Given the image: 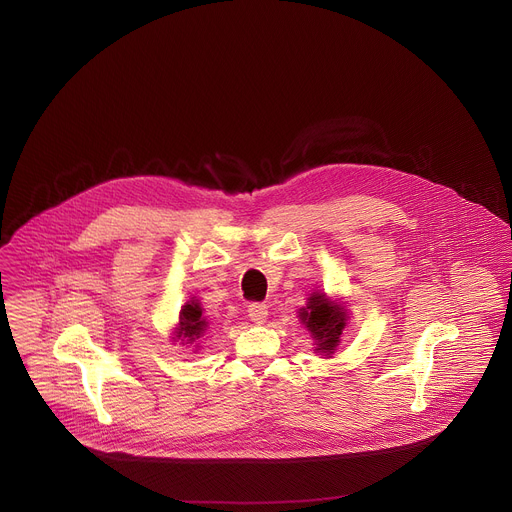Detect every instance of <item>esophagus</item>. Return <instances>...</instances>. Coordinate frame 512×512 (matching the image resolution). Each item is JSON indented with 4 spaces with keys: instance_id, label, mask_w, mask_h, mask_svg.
Wrapping results in <instances>:
<instances>
[{
    "instance_id": "34e87169",
    "label": "esophagus",
    "mask_w": 512,
    "mask_h": 512,
    "mask_svg": "<svg viewBox=\"0 0 512 512\" xmlns=\"http://www.w3.org/2000/svg\"><path fill=\"white\" fill-rule=\"evenodd\" d=\"M249 318L255 322V324H263L267 320V314H269V307L263 305V303H253L249 305Z\"/></svg>"
}]
</instances>
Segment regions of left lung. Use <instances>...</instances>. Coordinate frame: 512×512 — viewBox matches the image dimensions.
Returning a JSON list of instances; mask_svg holds the SVG:
<instances>
[{"label":"left lung","instance_id":"8db88e82","mask_svg":"<svg viewBox=\"0 0 512 512\" xmlns=\"http://www.w3.org/2000/svg\"><path fill=\"white\" fill-rule=\"evenodd\" d=\"M299 320L310 332L316 346L314 350L326 358H332L350 320L348 303L332 299L322 291H314L308 295L307 305L299 308Z\"/></svg>","mask_w":512,"mask_h":512}]
</instances>
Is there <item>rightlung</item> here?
Masks as SVG:
<instances>
[{"label": "right lung", "instance_id": "add662e5", "mask_svg": "<svg viewBox=\"0 0 512 512\" xmlns=\"http://www.w3.org/2000/svg\"><path fill=\"white\" fill-rule=\"evenodd\" d=\"M209 328V320L204 314V308L200 305L198 299L186 303L180 310V320L174 328V342H182V344H196L205 334V330ZM198 346V344H196Z\"/></svg>", "mask_w": 512, "mask_h": 512}]
</instances>
